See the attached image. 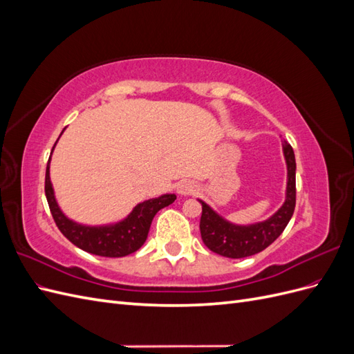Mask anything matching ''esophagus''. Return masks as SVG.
Instances as JSON below:
<instances>
[{"mask_svg":"<svg viewBox=\"0 0 354 354\" xmlns=\"http://www.w3.org/2000/svg\"><path fill=\"white\" fill-rule=\"evenodd\" d=\"M194 189H195V186L192 181H187V180L180 181V183L177 185V194L181 196H186V195H190L192 192H194Z\"/></svg>","mask_w":354,"mask_h":354,"instance_id":"1","label":"esophagus"}]
</instances>
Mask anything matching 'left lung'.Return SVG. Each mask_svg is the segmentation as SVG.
Listing matches in <instances>:
<instances>
[{
    "label": "left lung",
    "instance_id": "left-lung-1",
    "mask_svg": "<svg viewBox=\"0 0 354 354\" xmlns=\"http://www.w3.org/2000/svg\"><path fill=\"white\" fill-rule=\"evenodd\" d=\"M286 162L285 202L273 216L252 224H234L214 211L207 202L198 199L202 205L201 236L203 243L218 255L227 259H243L259 254L273 243L288 226L295 208V155L291 145L282 143Z\"/></svg>",
    "mask_w": 354,
    "mask_h": 354
}]
</instances>
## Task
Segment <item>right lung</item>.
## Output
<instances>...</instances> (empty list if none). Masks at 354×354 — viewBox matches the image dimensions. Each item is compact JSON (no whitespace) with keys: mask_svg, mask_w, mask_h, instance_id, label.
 I'll return each mask as SVG.
<instances>
[{"mask_svg":"<svg viewBox=\"0 0 354 354\" xmlns=\"http://www.w3.org/2000/svg\"><path fill=\"white\" fill-rule=\"evenodd\" d=\"M57 142L53 146L51 153L55 151ZM50 160L51 155L48 158L46 169V196L51 216L55 218L59 230L73 245H77L78 248L85 252L100 257H113V259L115 257H125L136 252L146 242L149 229H151V224L153 217L156 216V212L171 205L176 201V195L164 194L158 198L137 203L125 218L116 223L100 224V226L82 224L69 218L59 207L55 189H53L50 180Z\"/></svg>","mask_w":354,"mask_h":354,"instance_id":"1","label":"right lung"}]
</instances>
